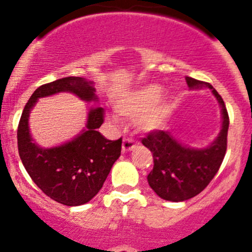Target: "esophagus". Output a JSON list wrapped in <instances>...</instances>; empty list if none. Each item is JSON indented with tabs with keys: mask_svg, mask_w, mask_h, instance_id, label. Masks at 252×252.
<instances>
[{
	"mask_svg": "<svg viewBox=\"0 0 252 252\" xmlns=\"http://www.w3.org/2000/svg\"><path fill=\"white\" fill-rule=\"evenodd\" d=\"M135 147V142H134L133 139H124L123 140V144H122V151L123 152H128V151H131V150Z\"/></svg>",
	"mask_w": 252,
	"mask_h": 252,
	"instance_id": "1",
	"label": "esophagus"
}]
</instances>
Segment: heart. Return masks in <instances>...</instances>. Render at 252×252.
Instances as JSON below:
<instances>
[{"label": "heart", "mask_w": 252, "mask_h": 252, "mask_svg": "<svg viewBox=\"0 0 252 252\" xmlns=\"http://www.w3.org/2000/svg\"><path fill=\"white\" fill-rule=\"evenodd\" d=\"M161 95V86L150 84L122 96L114 108L121 117L138 121L141 130L152 133L158 130L168 117L169 106L164 100L159 101Z\"/></svg>", "instance_id": "obj_1"}]
</instances>
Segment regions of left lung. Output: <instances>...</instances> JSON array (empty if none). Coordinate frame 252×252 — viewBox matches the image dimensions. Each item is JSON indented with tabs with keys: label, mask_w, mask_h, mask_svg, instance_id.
Listing matches in <instances>:
<instances>
[{
	"label": "left lung",
	"mask_w": 252,
	"mask_h": 252,
	"mask_svg": "<svg viewBox=\"0 0 252 252\" xmlns=\"http://www.w3.org/2000/svg\"><path fill=\"white\" fill-rule=\"evenodd\" d=\"M185 80L190 90L210 89L220 103L222 128L206 147H190L163 130L152 131L141 140L154 157V168L147 175L149 185L161 199L173 202L191 199L210 184L224 158L229 128L224 101L216 89L194 78L187 77Z\"/></svg>",
	"instance_id": "8db88e82"
}]
</instances>
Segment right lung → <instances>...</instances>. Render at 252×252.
Returning <instances> with one entry per match:
<instances>
[{
    "label": "right lung",
    "mask_w": 252,
    "mask_h": 252,
    "mask_svg": "<svg viewBox=\"0 0 252 252\" xmlns=\"http://www.w3.org/2000/svg\"><path fill=\"white\" fill-rule=\"evenodd\" d=\"M70 93L86 102L98 101L94 81L67 77L37 88L25 105L18 126V151L32 182L55 201L80 206L102 188L114 162L121 156L122 138L107 140L97 128L103 123V108L91 107L85 128L72 140L53 147H41L32 138L29 116L37 100Z\"/></svg>",
    "instance_id": "obj_1"
}]
</instances>
